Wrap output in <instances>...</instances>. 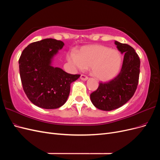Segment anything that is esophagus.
<instances>
[{
    "label": "esophagus",
    "mask_w": 160,
    "mask_h": 160,
    "mask_svg": "<svg viewBox=\"0 0 160 160\" xmlns=\"http://www.w3.org/2000/svg\"><path fill=\"white\" fill-rule=\"evenodd\" d=\"M80 78H81V80H83V81H86V80H88V77L87 76V75H85L82 74V75H81V77H80Z\"/></svg>",
    "instance_id": "esophagus-1"
}]
</instances>
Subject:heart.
Instances as JSON below:
<instances>
[{
    "mask_svg": "<svg viewBox=\"0 0 160 160\" xmlns=\"http://www.w3.org/2000/svg\"><path fill=\"white\" fill-rule=\"evenodd\" d=\"M67 58L77 69L83 70L91 67V74L103 81L115 77L122 65V56L118 51L99 45L82 47L77 54L70 51Z\"/></svg>",
    "mask_w": 160,
    "mask_h": 160,
    "instance_id": "b5f03b06",
    "label": "heart"
}]
</instances>
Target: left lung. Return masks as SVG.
<instances>
[{
  "instance_id": "obj_1",
  "label": "left lung",
  "mask_w": 160,
  "mask_h": 160,
  "mask_svg": "<svg viewBox=\"0 0 160 160\" xmlns=\"http://www.w3.org/2000/svg\"><path fill=\"white\" fill-rule=\"evenodd\" d=\"M118 49L124 54L122 69L114 79L100 82L98 88L90 95L95 108L111 111L122 107L132 98L137 89L140 72V59L133 47L115 41Z\"/></svg>"
}]
</instances>
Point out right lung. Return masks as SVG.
Returning <instances> with one entry per match:
<instances>
[{
    "mask_svg": "<svg viewBox=\"0 0 160 160\" xmlns=\"http://www.w3.org/2000/svg\"><path fill=\"white\" fill-rule=\"evenodd\" d=\"M63 45L61 41L45 38L28 45L19 58L23 90L28 99L38 107H61L68 98L71 83L81 76L67 73L51 65L52 57Z\"/></svg>",
    "mask_w": 160,
    "mask_h": 160,
    "instance_id": "right-lung-1",
    "label": "right lung"
}]
</instances>
